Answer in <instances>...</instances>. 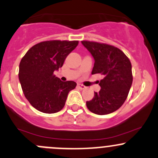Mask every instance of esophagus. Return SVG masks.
Instances as JSON below:
<instances>
[{
  "label": "esophagus",
  "instance_id": "obj_1",
  "mask_svg": "<svg viewBox=\"0 0 158 158\" xmlns=\"http://www.w3.org/2000/svg\"><path fill=\"white\" fill-rule=\"evenodd\" d=\"M77 87L78 88L80 89H85V85H82V84H80V83H77Z\"/></svg>",
  "mask_w": 158,
  "mask_h": 158
}]
</instances>
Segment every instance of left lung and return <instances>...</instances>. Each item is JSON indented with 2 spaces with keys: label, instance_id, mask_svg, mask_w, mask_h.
Returning a JSON list of instances; mask_svg holds the SVG:
<instances>
[{
  "label": "left lung",
  "instance_id": "8db88e82",
  "mask_svg": "<svg viewBox=\"0 0 158 158\" xmlns=\"http://www.w3.org/2000/svg\"><path fill=\"white\" fill-rule=\"evenodd\" d=\"M82 45L94 59L92 74L100 73L103 79L99 82L100 90L95 92L87 108L97 115L116 111L126 100L133 82L132 66L126 55L112 45L82 41Z\"/></svg>",
  "mask_w": 158,
  "mask_h": 158
}]
</instances>
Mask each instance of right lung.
<instances>
[{"label":"right lung","instance_id":"right-lung-1","mask_svg":"<svg viewBox=\"0 0 158 158\" xmlns=\"http://www.w3.org/2000/svg\"><path fill=\"white\" fill-rule=\"evenodd\" d=\"M78 41H48L34 45L19 65L20 83L26 99L38 111L55 113L64 107L73 81L62 82L54 75L63 65L67 56L76 48Z\"/></svg>","mask_w":158,"mask_h":158}]
</instances>
